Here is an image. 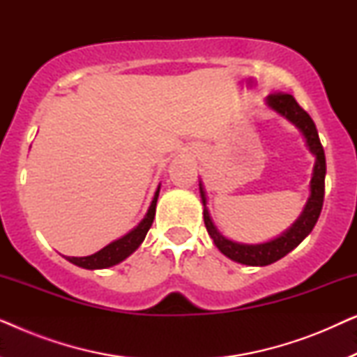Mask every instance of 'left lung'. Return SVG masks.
Instances as JSON below:
<instances>
[{"mask_svg":"<svg viewBox=\"0 0 357 357\" xmlns=\"http://www.w3.org/2000/svg\"><path fill=\"white\" fill-rule=\"evenodd\" d=\"M268 105L278 114L286 116L287 120L292 121L297 128H299L305 136L307 146L315 155V167L314 175L310 180V198L307 202L304 211H302L301 218L297 219L289 231H286L282 236H280L275 241H270L266 243H258V245H243V243H237L226 238L218 232L214 224L209 218L208 208H206V197H204V190L199 183V193H202V199L204 204L203 218L204 226L211 238L216 243V247L221 250L224 255L231 258L234 261L243 263V265L250 266H265L271 265L280 260V258L286 257L287 253L299 245L304 238L312 232V229L319 221L321 206H324V197H325V174H326V162H325V153L324 146L320 143L319 133H317L314 120L310 115L297 104V100L291 94L286 92H275V94L268 96Z\"/></svg>","mask_w":357,"mask_h":357,"instance_id":"1","label":"left lung"}]
</instances>
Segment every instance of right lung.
I'll return each mask as SVG.
<instances>
[{"label": "right lung", "instance_id": "right-lung-1", "mask_svg": "<svg viewBox=\"0 0 357 357\" xmlns=\"http://www.w3.org/2000/svg\"><path fill=\"white\" fill-rule=\"evenodd\" d=\"M158 197H159V188L154 195L153 203L148 209V214L146 218L138 224V227H135L130 234H126L125 237L119 238V241L109 243V245L102 248L94 255L89 257H66L68 261L75 263V265L86 268V270H100V268H109L114 266L116 263L123 261L126 257H130L136 248L141 245V242L144 241L146 234L153 226L154 216H155V204H158Z\"/></svg>", "mask_w": 357, "mask_h": 357}]
</instances>
